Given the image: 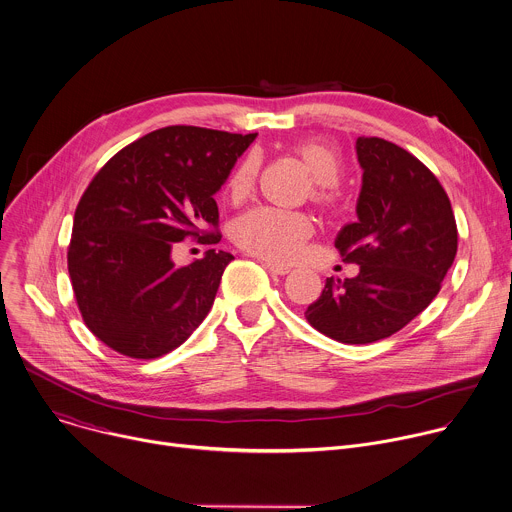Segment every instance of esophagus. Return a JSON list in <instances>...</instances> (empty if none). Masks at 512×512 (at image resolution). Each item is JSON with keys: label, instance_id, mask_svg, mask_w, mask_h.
<instances>
[{"label": "esophagus", "instance_id": "esophagus-1", "mask_svg": "<svg viewBox=\"0 0 512 512\" xmlns=\"http://www.w3.org/2000/svg\"><path fill=\"white\" fill-rule=\"evenodd\" d=\"M263 265H265V269H267L269 273H273V275H287V273L291 271L287 265H279V263H271V261H265Z\"/></svg>", "mask_w": 512, "mask_h": 512}]
</instances>
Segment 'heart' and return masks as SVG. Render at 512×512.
Returning <instances> with one entry per match:
<instances>
[{"instance_id":"b5f03b06","label":"heart","mask_w":512,"mask_h":512,"mask_svg":"<svg viewBox=\"0 0 512 512\" xmlns=\"http://www.w3.org/2000/svg\"><path fill=\"white\" fill-rule=\"evenodd\" d=\"M297 154L313 177L311 199L321 205L331 203L335 199L331 185L342 177V162H339L337 154L315 140L301 142L297 146ZM257 175L259 156L249 152L237 164L227 185V193L233 203H243L253 193ZM311 233L313 221L307 213L277 207H255L243 213L233 225V239L243 251L273 263L293 261Z\"/></svg>"}]
</instances>
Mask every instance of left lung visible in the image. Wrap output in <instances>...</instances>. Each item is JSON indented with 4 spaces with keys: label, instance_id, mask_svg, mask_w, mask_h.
<instances>
[{
    "label": "left lung",
    "instance_id": "obj_1",
    "mask_svg": "<svg viewBox=\"0 0 512 512\" xmlns=\"http://www.w3.org/2000/svg\"><path fill=\"white\" fill-rule=\"evenodd\" d=\"M356 152L364 170L358 221L339 231L335 247L360 273L327 277L305 317L335 342L372 344L438 295L458 231L446 191L414 154L378 136H360Z\"/></svg>",
    "mask_w": 512,
    "mask_h": 512
}]
</instances>
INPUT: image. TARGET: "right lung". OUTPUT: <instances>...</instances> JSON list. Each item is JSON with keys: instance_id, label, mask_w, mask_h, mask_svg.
Here are the masks:
<instances>
[{"instance_id": "1", "label": "right lung", "mask_w": 512, "mask_h": 512, "mask_svg": "<svg viewBox=\"0 0 512 512\" xmlns=\"http://www.w3.org/2000/svg\"><path fill=\"white\" fill-rule=\"evenodd\" d=\"M257 134L158 128L116 152L84 191L68 273L88 329L114 352L154 360L185 344L213 307L231 253L173 261L187 237L215 245V193Z\"/></svg>"}]
</instances>
